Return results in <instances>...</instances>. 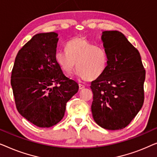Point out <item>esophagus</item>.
<instances>
[{
	"label": "esophagus",
	"instance_id": "34e87169",
	"mask_svg": "<svg viewBox=\"0 0 157 157\" xmlns=\"http://www.w3.org/2000/svg\"><path fill=\"white\" fill-rule=\"evenodd\" d=\"M78 86H79V89H83L85 88V86L83 84H81V83H79Z\"/></svg>",
	"mask_w": 157,
	"mask_h": 157
}]
</instances>
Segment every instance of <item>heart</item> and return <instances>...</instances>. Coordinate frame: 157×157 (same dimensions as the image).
Wrapping results in <instances>:
<instances>
[{"mask_svg": "<svg viewBox=\"0 0 157 157\" xmlns=\"http://www.w3.org/2000/svg\"><path fill=\"white\" fill-rule=\"evenodd\" d=\"M55 59L66 74H70L76 65L78 68L75 74L89 80H94L101 76L108 65L106 51L83 38L69 40L66 45V51H56Z\"/></svg>", "mask_w": 157, "mask_h": 157, "instance_id": "obj_1", "label": "heart"}]
</instances>
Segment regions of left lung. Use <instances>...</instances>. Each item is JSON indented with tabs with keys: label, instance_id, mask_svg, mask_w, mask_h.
<instances>
[{
	"label": "left lung",
	"instance_id": "obj_1",
	"mask_svg": "<svg viewBox=\"0 0 157 157\" xmlns=\"http://www.w3.org/2000/svg\"><path fill=\"white\" fill-rule=\"evenodd\" d=\"M101 40L108 65L91 82L92 116L101 127L122 129L143 106L146 71L140 53L121 32L103 31Z\"/></svg>",
	"mask_w": 157,
	"mask_h": 157
}]
</instances>
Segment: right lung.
Masks as SVG:
<instances>
[{
	"instance_id": "right-lung-1",
	"label": "right lung",
	"mask_w": 157,
	"mask_h": 157,
	"mask_svg": "<svg viewBox=\"0 0 157 157\" xmlns=\"http://www.w3.org/2000/svg\"><path fill=\"white\" fill-rule=\"evenodd\" d=\"M58 33L33 36L17 54L10 83L16 108L34 125L53 126L63 119L66 103L78 90L56 63Z\"/></svg>"
}]
</instances>
